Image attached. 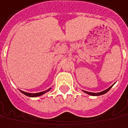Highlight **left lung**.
<instances>
[{
  "label": "left lung",
  "instance_id": "left-lung-1",
  "mask_svg": "<svg viewBox=\"0 0 128 128\" xmlns=\"http://www.w3.org/2000/svg\"><path fill=\"white\" fill-rule=\"evenodd\" d=\"M115 84V83H114ZM114 84H113L112 86H111L110 88H108L107 89L104 90H103V91H101V92H88V91H86V90H83L84 92H86L87 94H88L90 96H101V95H103V94H105L106 92H107L110 89H111V88L114 86Z\"/></svg>",
  "mask_w": 128,
  "mask_h": 128
}]
</instances>
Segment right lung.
<instances>
[{"label":"right lung","instance_id":"1","mask_svg":"<svg viewBox=\"0 0 128 128\" xmlns=\"http://www.w3.org/2000/svg\"><path fill=\"white\" fill-rule=\"evenodd\" d=\"M51 90V88H49V89L46 90L44 91H42V92H37V93H30V92H24V91H23V90H20V91L23 93V94H24L25 96H28V97H31V98H36V97H38V96H40L43 95V94H44L46 92H48Z\"/></svg>","mask_w":128,"mask_h":128}]
</instances>
